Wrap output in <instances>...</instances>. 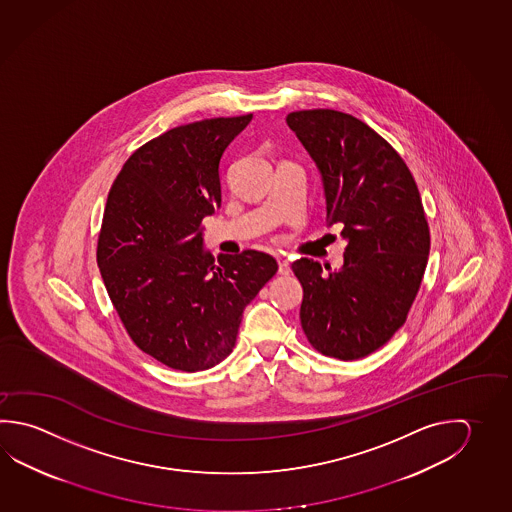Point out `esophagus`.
<instances>
[{"mask_svg":"<svg viewBox=\"0 0 512 512\" xmlns=\"http://www.w3.org/2000/svg\"><path fill=\"white\" fill-rule=\"evenodd\" d=\"M278 270H279V274H283V276H289V274H290L289 260H283V258H278Z\"/></svg>","mask_w":512,"mask_h":512,"instance_id":"1","label":"esophagus"}]
</instances>
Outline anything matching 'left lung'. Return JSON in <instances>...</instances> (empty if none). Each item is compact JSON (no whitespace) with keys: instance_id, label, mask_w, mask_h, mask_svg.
<instances>
[{"instance_id":"1","label":"left lung","mask_w":512,"mask_h":512,"mask_svg":"<svg viewBox=\"0 0 512 512\" xmlns=\"http://www.w3.org/2000/svg\"><path fill=\"white\" fill-rule=\"evenodd\" d=\"M287 124L316 162L326 223H343V267L301 258L299 319L317 352L341 361L372 354L404 325L428 265L429 227L419 189L379 133L335 110L289 113Z\"/></svg>"}]
</instances>
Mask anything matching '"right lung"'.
<instances>
[{"mask_svg": "<svg viewBox=\"0 0 512 512\" xmlns=\"http://www.w3.org/2000/svg\"><path fill=\"white\" fill-rule=\"evenodd\" d=\"M252 115L191 122L149 140L115 178L97 265L133 343L173 370L233 352L243 310L278 263L265 252L204 249L202 220L222 205L220 164Z\"/></svg>", "mask_w": 512, "mask_h": 512, "instance_id": "1", "label": "right lung"}]
</instances>
